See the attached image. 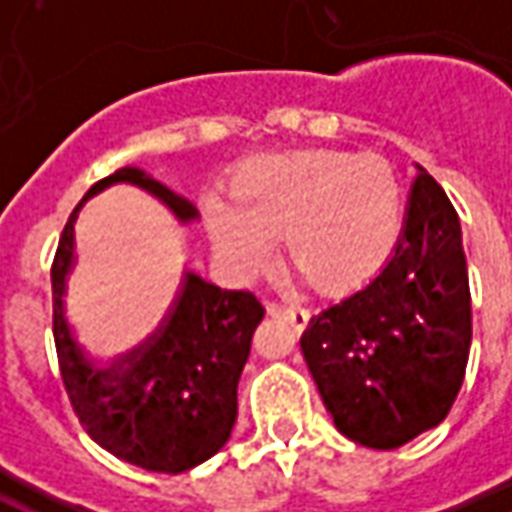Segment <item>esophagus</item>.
<instances>
[{
	"mask_svg": "<svg viewBox=\"0 0 512 512\" xmlns=\"http://www.w3.org/2000/svg\"><path fill=\"white\" fill-rule=\"evenodd\" d=\"M268 315H274V318H288L296 329H304L307 321H310V312L304 310L301 304H288V301H268L266 304Z\"/></svg>",
	"mask_w": 512,
	"mask_h": 512,
	"instance_id": "esophagus-1",
	"label": "esophagus"
}]
</instances>
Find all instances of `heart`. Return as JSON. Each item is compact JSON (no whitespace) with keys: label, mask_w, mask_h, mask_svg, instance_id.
Listing matches in <instances>:
<instances>
[{"label":"heart","mask_w":512,"mask_h":512,"mask_svg":"<svg viewBox=\"0 0 512 512\" xmlns=\"http://www.w3.org/2000/svg\"><path fill=\"white\" fill-rule=\"evenodd\" d=\"M213 244L235 268L255 271L277 233L293 266L323 293L378 277L406 224V183L389 158L345 150L266 153L235 172L233 197L205 200Z\"/></svg>","instance_id":"1"}]
</instances>
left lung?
<instances>
[{
    "label": "left lung",
    "mask_w": 512,
    "mask_h": 512,
    "mask_svg": "<svg viewBox=\"0 0 512 512\" xmlns=\"http://www.w3.org/2000/svg\"><path fill=\"white\" fill-rule=\"evenodd\" d=\"M417 169L389 263L301 334L337 430L373 450H395L450 414L472 345L461 222L428 169Z\"/></svg>",
    "instance_id": "8db88e82"
}]
</instances>
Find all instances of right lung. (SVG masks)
<instances>
[{
  "mask_svg": "<svg viewBox=\"0 0 512 512\" xmlns=\"http://www.w3.org/2000/svg\"><path fill=\"white\" fill-rule=\"evenodd\" d=\"M134 183L180 222L197 216L186 197L142 169L123 167L98 180L73 208L51 263L54 345L76 417L106 452L147 472H189L222 450L238 414V378L266 307L252 290H222L186 271L180 293L153 334L126 354L98 362L65 315V277L73 266V222L93 194Z\"/></svg>",
  "mask_w": 512,
  "mask_h": 512,
  "instance_id": "obj_1",
  "label": "right lung"
}]
</instances>
